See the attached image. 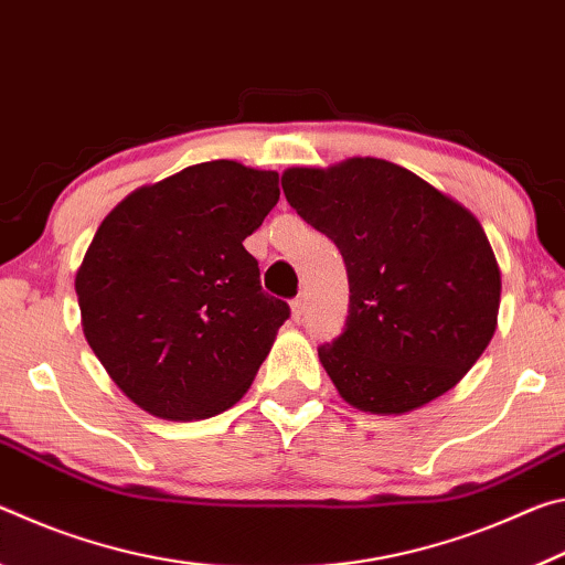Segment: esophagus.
I'll return each mask as SVG.
<instances>
[{
	"mask_svg": "<svg viewBox=\"0 0 565 565\" xmlns=\"http://www.w3.org/2000/svg\"><path fill=\"white\" fill-rule=\"evenodd\" d=\"M303 311H306V296L303 294H299L296 296V299L291 301V317L299 321L301 317H303Z\"/></svg>",
	"mask_w": 565,
	"mask_h": 565,
	"instance_id": "34e87169",
	"label": "esophagus"
}]
</instances>
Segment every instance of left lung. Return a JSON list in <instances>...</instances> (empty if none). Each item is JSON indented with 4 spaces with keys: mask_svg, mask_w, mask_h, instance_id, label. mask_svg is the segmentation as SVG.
<instances>
[{
    "mask_svg": "<svg viewBox=\"0 0 565 565\" xmlns=\"http://www.w3.org/2000/svg\"><path fill=\"white\" fill-rule=\"evenodd\" d=\"M296 214L327 234L349 274V317L319 359L343 401L406 414L463 379L495 331L501 271L481 224L384 159L289 169Z\"/></svg>",
    "mask_w": 565,
    "mask_h": 565,
    "instance_id": "8db88e82",
    "label": "left lung"
}]
</instances>
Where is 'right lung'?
Wrapping results in <instances>:
<instances>
[{"label": "right lung", "mask_w": 565, "mask_h": 565, "mask_svg": "<svg viewBox=\"0 0 565 565\" xmlns=\"http://www.w3.org/2000/svg\"><path fill=\"white\" fill-rule=\"evenodd\" d=\"M276 202V171L218 159L137 189L104 218L76 296L84 337L134 404L209 418L252 386L291 317L244 248Z\"/></svg>", "instance_id": "right-lung-1"}]
</instances>
